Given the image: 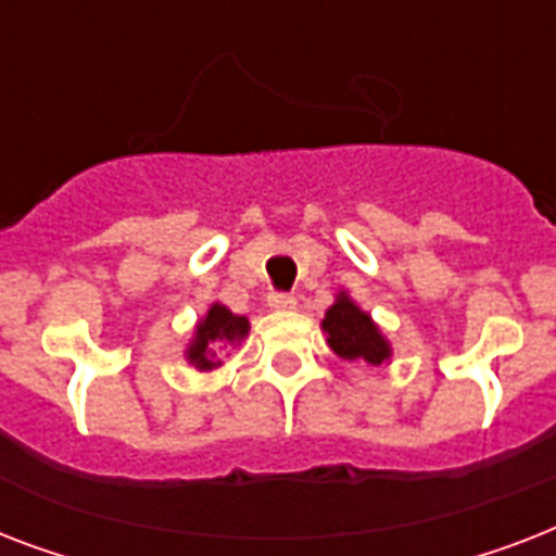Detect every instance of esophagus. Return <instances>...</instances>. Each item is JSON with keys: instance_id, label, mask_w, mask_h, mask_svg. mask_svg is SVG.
<instances>
[{"instance_id": "obj_1", "label": "esophagus", "mask_w": 556, "mask_h": 556, "mask_svg": "<svg viewBox=\"0 0 556 556\" xmlns=\"http://www.w3.org/2000/svg\"><path fill=\"white\" fill-rule=\"evenodd\" d=\"M268 305L277 312H291V308H296V300L291 294H282V291H270Z\"/></svg>"}]
</instances>
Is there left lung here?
Returning <instances> with one entry per match:
<instances>
[{
    "instance_id": "obj_1",
    "label": "left lung",
    "mask_w": 556,
    "mask_h": 556,
    "mask_svg": "<svg viewBox=\"0 0 556 556\" xmlns=\"http://www.w3.org/2000/svg\"><path fill=\"white\" fill-rule=\"evenodd\" d=\"M323 331H326L331 352L346 357V361H364L369 366H380L392 357L389 340L380 334L375 320L346 291H340L334 305L323 317Z\"/></svg>"
}]
</instances>
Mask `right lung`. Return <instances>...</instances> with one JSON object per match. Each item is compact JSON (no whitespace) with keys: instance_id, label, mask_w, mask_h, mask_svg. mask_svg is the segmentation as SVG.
Returning a JSON list of instances; mask_svg holds the SVG:
<instances>
[{"instance_id":"right-lung-1","label":"right lung","mask_w":556,"mask_h":556,"mask_svg":"<svg viewBox=\"0 0 556 556\" xmlns=\"http://www.w3.org/2000/svg\"><path fill=\"white\" fill-rule=\"evenodd\" d=\"M248 329H251L248 317L233 314L227 305L213 303L207 314L199 320V326H195V334H192L190 346H187V364H192L201 371L216 369V366H222L218 349L244 340L248 338Z\"/></svg>"}]
</instances>
